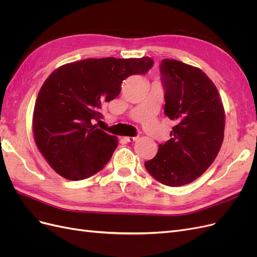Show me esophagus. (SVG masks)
<instances>
[{"instance_id":"1","label":"esophagus","mask_w":257,"mask_h":257,"mask_svg":"<svg viewBox=\"0 0 257 257\" xmlns=\"http://www.w3.org/2000/svg\"><path fill=\"white\" fill-rule=\"evenodd\" d=\"M124 139H125V141L128 142V143H133V142H136V141H137L138 136H135V137H130V136H127V137H124Z\"/></svg>"}]
</instances>
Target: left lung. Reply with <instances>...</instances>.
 <instances>
[{"mask_svg":"<svg viewBox=\"0 0 257 257\" xmlns=\"http://www.w3.org/2000/svg\"><path fill=\"white\" fill-rule=\"evenodd\" d=\"M160 71L165 88L164 112L175 126L145 167L168 186L191 183L212 164L224 139L225 111L217 89L198 67L164 59Z\"/></svg>","mask_w":257,"mask_h":257,"instance_id":"8db88e82","label":"left lung"}]
</instances>
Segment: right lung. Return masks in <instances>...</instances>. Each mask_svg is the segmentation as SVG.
<instances>
[{
	"instance_id": "1",
	"label": "right lung",
	"mask_w": 257,
	"mask_h": 257,
	"mask_svg": "<svg viewBox=\"0 0 257 257\" xmlns=\"http://www.w3.org/2000/svg\"><path fill=\"white\" fill-rule=\"evenodd\" d=\"M153 66L141 59H85L53 71L38 92L33 112L34 141L54 172L82 180L102 170L118 146V138L92 122L102 118L100 105L121 92L131 75Z\"/></svg>"
}]
</instances>
